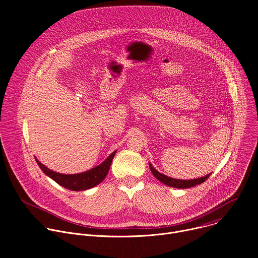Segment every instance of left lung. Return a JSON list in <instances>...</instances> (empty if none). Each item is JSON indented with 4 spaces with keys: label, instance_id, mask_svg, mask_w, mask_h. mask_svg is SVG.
<instances>
[{
    "label": "left lung",
    "instance_id": "left-lung-1",
    "mask_svg": "<svg viewBox=\"0 0 258 258\" xmlns=\"http://www.w3.org/2000/svg\"><path fill=\"white\" fill-rule=\"evenodd\" d=\"M149 167L151 169V172L153 173V175L158 179L160 180L161 182H163L164 185L166 186H169V187H172V188H177V189H188V188H191V187H195L197 185H200V183H202L203 181H205L211 173H208L206 174L205 176H202V177H198V178H193V179H176V178H172V177H169L161 172H159L158 170H156L151 163H149Z\"/></svg>",
    "mask_w": 258,
    "mask_h": 258
}]
</instances>
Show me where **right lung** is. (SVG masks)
<instances>
[{"label": "right lung", "instance_id": "add662e5", "mask_svg": "<svg viewBox=\"0 0 258 258\" xmlns=\"http://www.w3.org/2000/svg\"><path fill=\"white\" fill-rule=\"evenodd\" d=\"M115 153L116 151L112 152L101 164L97 165L96 167L85 172L75 174L59 173L45 166L39 161L38 158H35V161L41 167L43 172L51 177L53 180H55L57 183H59L60 186L71 191H85L94 188L104 180L110 169V165H111Z\"/></svg>", "mask_w": 258, "mask_h": 258}]
</instances>
